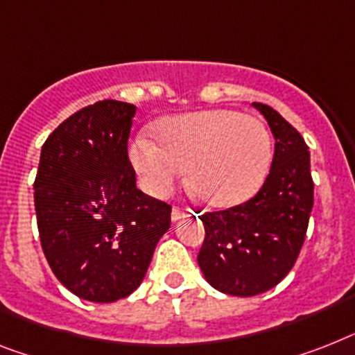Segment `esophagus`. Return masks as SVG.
Wrapping results in <instances>:
<instances>
[{
  "label": "esophagus",
  "mask_w": 355,
  "mask_h": 355,
  "mask_svg": "<svg viewBox=\"0 0 355 355\" xmlns=\"http://www.w3.org/2000/svg\"><path fill=\"white\" fill-rule=\"evenodd\" d=\"M194 214V210H184V209H180V207H174L172 209V214H171V218L172 221H180L181 218H187V216H192ZM198 216V214H196Z\"/></svg>",
  "instance_id": "obj_1"
}]
</instances>
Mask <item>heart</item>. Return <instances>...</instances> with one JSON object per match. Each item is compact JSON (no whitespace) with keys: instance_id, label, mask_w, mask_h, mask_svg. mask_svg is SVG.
<instances>
[{"instance_id":"heart-1","label":"heart","mask_w":355,"mask_h":355,"mask_svg":"<svg viewBox=\"0 0 355 355\" xmlns=\"http://www.w3.org/2000/svg\"><path fill=\"white\" fill-rule=\"evenodd\" d=\"M157 139L130 143L128 156L148 194L165 198L189 168L190 187L218 209L241 205L259 192L270 172L274 143L254 116L212 108L161 119Z\"/></svg>"}]
</instances>
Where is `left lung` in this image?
<instances>
[{
  "instance_id": "8db88e82",
  "label": "left lung",
  "mask_w": 355,
  "mask_h": 355,
  "mask_svg": "<svg viewBox=\"0 0 355 355\" xmlns=\"http://www.w3.org/2000/svg\"><path fill=\"white\" fill-rule=\"evenodd\" d=\"M254 107L276 139L270 174L247 203L201 216L205 241L198 256L205 279L219 292L239 297L274 288L292 270L314 207L310 152L303 136L268 105Z\"/></svg>"
}]
</instances>
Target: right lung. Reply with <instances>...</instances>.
<instances>
[{
    "label": "right lung",
    "instance_id": "obj_1",
    "mask_svg": "<svg viewBox=\"0 0 355 355\" xmlns=\"http://www.w3.org/2000/svg\"><path fill=\"white\" fill-rule=\"evenodd\" d=\"M136 107L105 99L46 137L34 181L41 248L61 285L112 303L141 285L171 205L143 194L128 159Z\"/></svg>",
    "mask_w": 355,
    "mask_h": 355
}]
</instances>
